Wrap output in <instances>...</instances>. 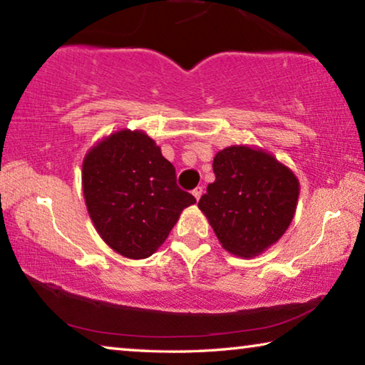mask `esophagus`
Segmentation results:
<instances>
[{"label": "esophagus", "instance_id": "34e87169", "mask_svg": "<svg viewBox=\"0 0 365 365\" xmlns=\"http://www.w3.org/2000/svg\"><path fill=\"white\" fill-rule=\"evenodd\" d=\"M202 193H203V188H202V187H197V188H195L193 192H192V195L195 197V200H197V202L200 200V197H202Z\"/></svg>", "mask_w": 365, "mask_h": 365}]
</instances>
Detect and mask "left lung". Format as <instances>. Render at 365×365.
Returning a JSON list of instances; mask_svg holds the SVG:
<instances>
[{"instance_id": "obj_1", "label": "left lung", "mask_w": 365, "mask_h": 365, "mask_svg": "<svg viewBox=\"0 0 365 365\" xmlns=\"http://www.w3.org/2000/svg\"><path fill=\"white\" fill-rule=\"evenodd\" d=\"M213 172L198 208L223 250L255 258L278 243L296 213V173L273 153L245 143L217 152Z\"/></svg>"}]
</instances>
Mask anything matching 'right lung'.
I'll list each match as a JSON object with an SVG mask.
<instances>
[{"mask_svg":"<svg viewBox=\"0 0 365 365\" xmlns=\"http://www.w3.org/2000/svg\"><path fill=\"white\" fill-rule=\"evenodd\" d=\"M175 167L143 130L97 140L82 160V193L104 243L129 259L152 256L182 212L197 203L175 183Z\"/></svg>","mask_w":365,"mask_h":365,"instance_id":"add662e5","label":"right lung"}]
</instances>
